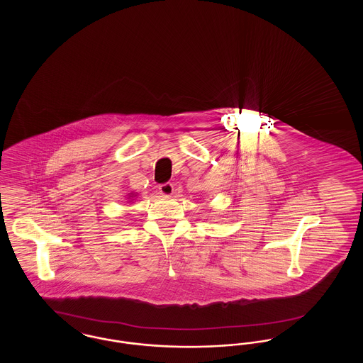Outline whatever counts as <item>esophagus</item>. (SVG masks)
Returning <instances> with one entry per match:
<instances>
[{
    "instance_id": "obj_1",
    "label": "esophagus",
    "mask_w": 363,
    "mask_h": 363,
    "mask_svg": "<svg viewBox=\"0 0 363 363\" xmlns=\"http://www.w3.org/2000/svg\"><path fill=\"white\" fill-rule=\"evenodd\" d=\"M159 191H160V194H163V196H172L174 191L173 184L166 182V184L159 185Z\"/></svg>"
}]
</instances>
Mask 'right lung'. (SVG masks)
I'll use <instances>...</instances> for the list:
<instances>
[{"instance_id": "1", "label": "right lung", "mask_w": 363, "mask_h": 363, "mask_svg": "<svg viewBox=\"0 0 363 363\" xmlns=\"http://www.w3.org/2000/svg\"><path fill=\"white\" fill-rule=\"evenodd\" d=\"M130 197H132V196H130Z\"/></svg>"}]
</instances>
